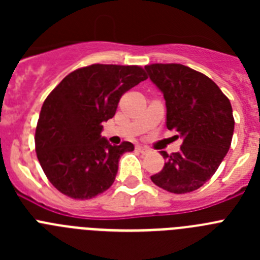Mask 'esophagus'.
<instances>
[{
    "label": "esophagus",
    "instance_id": "obj_1",
    "mask_svg": "<svg viewBox=\"0 0 260 260\" xmlns=\"http://www.w3.org/2000/svg\"><path fill=\"white\" fill-rule=\"evenodd\" d=\"M137 150L139 151L141 153H150L151 152L150 148H148V147H146V146H138Z\"/></svg>",
    "mask_w": 260,
    "mask_h": 260
}]
</instances>
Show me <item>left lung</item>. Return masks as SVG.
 Returning a JSON list of instances; mask_svg holds the SVG:
<instances>
[{"label":"left lung","mask_w":260,"mask_h":260,"mask_svg":"<svg viewBox=\"0 0 260 260\" xmlns=\"http://www.w3.org/2000/svg\"><path fill=\"white\" fill-rule=\"evenodd\" d=\"M144 69L164 95L167 127L182 138L178 152L161 151L167 162L151 180L174 194L194 191L215 174L228 153L234 132L231 102L213 80L187 66L153 63Z\"/></svg>","instance_id":"1"}]
</instances>
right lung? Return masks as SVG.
<instances>
[{
  "label": "right lung",
  "mask_w": 260,
  "mask_h": 260,
  "mask_svg": "<svg viewBox=\"0 0 260 260\" xmlns=\"http://www.w3.org/2000/svg\"><path fill=\"white\" fill-rule=\"evenodd\" d=\"M147 79L139 66L91 65L61 80L41 107L36 155L45 176L62 194L91 199L112 186L118 160L134 151L102 137L103 122L116 114L126 91Z\"/></svg>",
  "instance_id": "obj_1"
}]
</instances>
